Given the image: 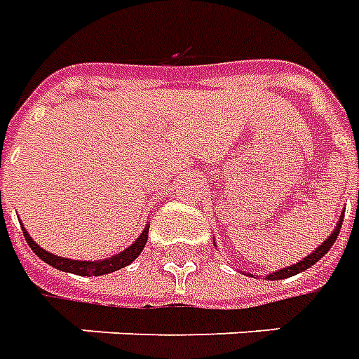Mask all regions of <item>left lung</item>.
<instances>
[{"label": "left lung", "instance_id": "8db88e82", "mask_svg": "<svg viewBox=\"0 0 359 359\" xmlns=\"http://www.w3.org/2000/svg\"><path fill=\"white\" fill-rule=\"evenodd\" d=\"M342 219H344V215H342L341 219H339L335 230L329 233L327 240L323 241L320 247H316L314 253H310L306 259H302V261L297 262V264H291V266H287V268H281V270H278V272H270V274L266 276V280H285V278H291V276H294V274H301V272H304L306 268H310L312 264H316V262L320 261L321 257H323V255L327 253L329 249L333 247V243H335L337 236H339V232H341Z\"/></svg>", "mask_w": 359, "mask_h": 359}]
</instances>
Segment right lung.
Returning <instances> with one entry per match:
<instances>
[{
    "mask_svg": "<svg viewBox=\"0 0 359 359\" xmlns=\"http://www.w3.org/2000/svg\"><path fill=\"white\" fill-rule=\"evenodd\" d=\"M148 228L150 226H146L139 238L133 241L127 249H123L121 253L114 255L110 259H102V261H72V259L58 257V255H53L49 253V251L41 249L36 241L32 240L30 233L24 230V226L22 233L24 238H26V243L32 247V251L38 255L41 261L47 262L49 266L57 268V270H62V272H70V274L76 276H102L129 266V264L142 253V249H144L146 245V240H148Z\"/></svg>",
    "mask_w": 359,
    "mask_h": 359,
    "instance_id": "add662e5",
    "label": "right lung"
}]
</instances>
